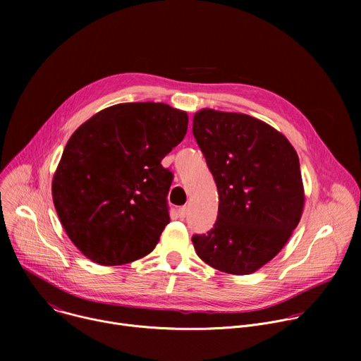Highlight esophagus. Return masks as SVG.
<instances>
[{"label": "esophagus", "mask_w": 361, "mask_h": 361, "mask_svg": "<svg viewBox=\"0 0 361 361\" xmlns=\"http://www.w3.org/2000/svg\"><path fill=\"white\" fill-rule=\"evenodd\" d=\"M177 213H178V217H180V219H185V216H187V207H185V205H183V207H180V209L177 210Z\"/></svg>", "instance_id": "1"}]
</instances>
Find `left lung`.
Masks as SVG:
<instances>
[{
  "instance_id": "1",
  "label": "left lung",
  "mask_w": 361,
  "mask_h": 361,
  "mask_svg": "<svg viewBox=\"0 0 361 361\" xmlns=\"http://www.w3.org/2000/svg\"><path fill=\"white\" fill-rule=\"evenodd\" d=\"M192 134L219 191L217 220L194 234L197 255L230 274H251L279 254L304 205L300 161L288 140L254 117L205 109Z\"/></svg>"
}]
</instances>
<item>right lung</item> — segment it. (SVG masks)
Returning a JSON list of instances; mask_svg holds the SVG:
<instances>
[{
	"label": "right lung",
	"instance_id": "add662e5",
	"mask_svg": "<svg viewBox=\"0 0 361 361\" xmlns=\"http://www.w3.org/2000/svg\"><path fill=\"white\" fill-rule=\"evenodd\" d=\"M188 127L163 102H126L92 116L68 140L53 180L60 221L94 263L120 266L147 255L170 223L173 173L161 160Z\"/></svg>",
	"mask_w": 361,
	"mask_h": 361
}]
</instances>
